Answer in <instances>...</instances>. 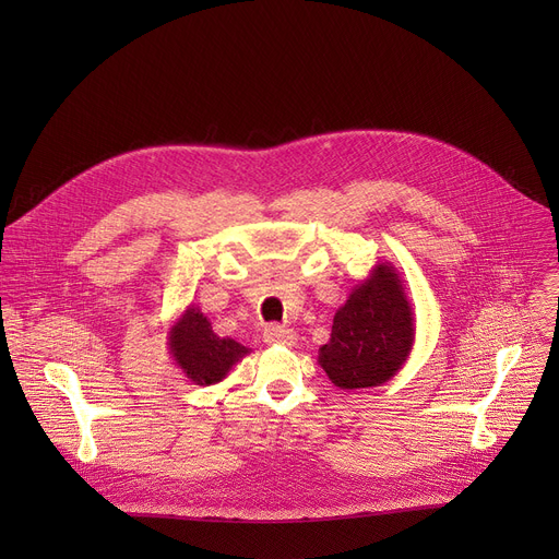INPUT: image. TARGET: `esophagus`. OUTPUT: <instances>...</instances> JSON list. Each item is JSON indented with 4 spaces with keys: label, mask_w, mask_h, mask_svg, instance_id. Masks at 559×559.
Listing matches in <instances>:
<instances>
[{
    "label": "esophagus",
    "mask_w": 559,
    "mask_h": 559,
    "mask_svg": "<svg viewBox=\"0 0 559 559\" xmlns=\"http://www.w3.org/2000/svg\"><path fill=\"white\" fill-rule=\"evenodd\" d=\"M263 341H265L267 345H287V347H292V345L298 343V336H296V332H292V330H287V328L270 325V328H265V332H263Z\"/></svg>",
    "instance_id": "34e87169"
}]
</instances>
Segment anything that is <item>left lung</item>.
<instances>
[{
	"label": "left lung",
	"instance_id": "8db88e82",
	"mask_svg": "<svg viewBox=\"0 0 559 559\" xmlns=\"http://www.w3.org/2000/svg\"><path fill=\"white\" fill-rule=\"evenodd\" d=\"M416 341L414 307L391 263H378L338 307L318 365L338 389H369L391 380Z\"/></svg>",
	"mask_w": 559,
	"mask_h": 559
}]
</instances>
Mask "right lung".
Listing matches in <instances>:
<instances>
[{
    "label": "right lung",
    "mask_w": 559,
    "mask_h": 559,
    "mask_svg": "<svg viewBox=\"0 0 559 559\" xmlns=\"http://www.w3.org/2000/svg\"><path fill=\"white\" fill-rule=\"evenodd\" d=\"M168 354L192 384L210 386L227 378L229 369L250 349L234 338L214 334L210 318L197 305H188L170 325Z\"/></svg>",
    "instance_id": "right-lung-1"
}]
</instances>
